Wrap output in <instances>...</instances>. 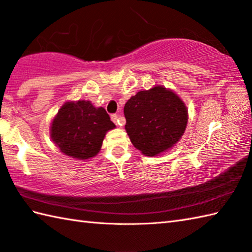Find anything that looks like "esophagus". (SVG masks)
<instances>
[{
  "instance_id": "obj_1",
  "label": "esophagus",
  "mask_w": 252,
  "mask_h": 252,
  "mask_svg": "<svg viewBox=\"0 0 252 252\" xmlns=\"http://www.w3.org/2000/svg\"><path fill=\"white\" fill-rule=\"evenodd\" d=\"M110 118H111V120L114 121L117 126H125L126 120L123 119V118H119V117H118L117 115H111V116H110Z\"/></svg>"
}]
</instances>
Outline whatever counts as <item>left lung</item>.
Wrapping results in <instances>:
<instances>
[{
	"label": "left lung",
	"instance_id": "obj_1",
	"mask_svg": "<svg viewBox=\"0 0 252 252\" xmlns=\"http://www.w3.org/2000/svg\"><path fill=\"white\" fill-rule=\"evenodd\" d=\"M126 131L136 149L145 156H158L183 136L189 110L180 96L162 85L140 91L125 106Z\"/></svg>",
	"mask_w": 252,
	"mask_h": 252
}]
</instances>
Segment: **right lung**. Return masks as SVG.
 Wrapping results in <instances>:
<instances>
[{
	"mask_svg": "<svg viewBox=\"0 0 252 252\" xmlns=\"http://www.w3.org/2000/svg\"><path fill=\"white\" fill-rule=\"evenodd\" d=\"M103 107L90 100L66 101L51 123V138L67 156L88 160L100 151L106 133L115 129Z\"/></svg>",
	"mask_w": 252,
	"mask_h": 252,
	"instance_id": "1",
	"label": "right lung"
}]
</instances>
